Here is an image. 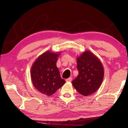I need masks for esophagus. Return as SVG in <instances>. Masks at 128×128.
Listing matches in <instances>:
<instances>
[{
  "instance_id": "34e87169",
  "label": "esophagus",
  "mask_w": 128,
  "mask_h": 128,
  "mask_svg": "<svg viewBox=\"0 0 128 128\" xmlns=\"http://www.w3.org/2000/svg\"><path fill=\"white\" fill-rule=\"evenodd\" d=\"M72 77H70V78H68V79H66V81L67 82H70L72 81Z\"/></svg>"
}]
</instances>
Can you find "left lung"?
<instances>
[{"instance_id":"left-lung-1","label":"left lung","mask_w":128,"mask_h":128,"mask_svg":"<svg viewBox=\"0 0 128 128\" xmlns=\"http://www.w3.org/2000/svg\"><path fill=\"white\" fill-rule=\"evenodd\" d=\"M79 74L72 81L78 92L84 96L92 94L100 87L104 76V68L97 56L90 51H85L76 57Z\"/></svg>"}]
</instances>
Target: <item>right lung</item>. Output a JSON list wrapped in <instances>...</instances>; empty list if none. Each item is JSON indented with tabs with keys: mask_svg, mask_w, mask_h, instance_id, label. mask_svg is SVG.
I'll list each match as a JSON object with an SVG mask.
<instances>
[{
	"mask_svg": "<svg viewBox=\"0 0 128 128\" xmlns=\"http://www.w3.org/2000/svg\"><path fill=\"white\" fill-rule=\"evenodd\" d=\"M60 54L47 51L36 60L31 67L30 76L34 87L48 96L54 94L66 83L61 78L56 66Z\"/></svg>",
	"mask_w": 128,
	"mask_h": 128,
	"instance_id": "add662e5",
	"label": "right lung"
}]
</instances>
